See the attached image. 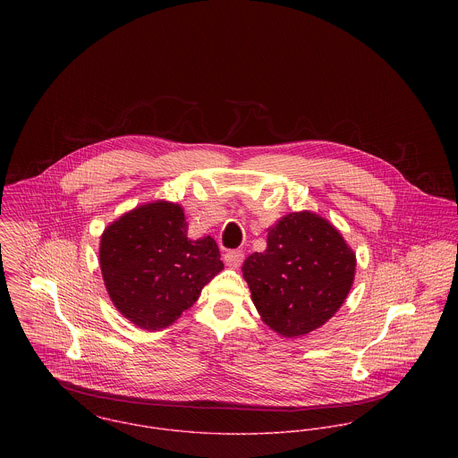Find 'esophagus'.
<instances>
[{
    "label": "esophagus",
    "instance_id": "obj_1",
    "mask_svg": "<svg viewBox=\"0 0 458 458\" xmlns=\"http://www.w3.org/2000/svg\"><path fill=\"white\" fill-rule=\"evenodd\" d=\"M243 259H245L243 250H231V252H227V254L224 256V261H225V264H227L229 267H233V269L240 267Z\"/></svg>",
    "mask_w": 458,
    "mask_h": 458
}]
</instances>
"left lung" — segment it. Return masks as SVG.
<instances>
[{
    "label": "left lung",
    "mask_w": 458,
    "mask_h": 458,
    "mask_svg": "<svg viewBox=\"0 0 458 458\" xmlns=\"http://www.w3.org/2000/svg\"><path fill=\"white\" fill-rule=\"evenodd\" d=\"M266 245L242 267L262 321L289 338L323 327L351 291L356 269L351 247L310 211L280 218L267 229Z\"/></svg>",
    "instance_id": "obj_1"
}]
</instances>
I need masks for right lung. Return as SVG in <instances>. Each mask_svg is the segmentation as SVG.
<instances>
[{
    "instance_id": "1",
    "label": "right lung",
    "mask_w": 458,
    "mask_h": 458,
    "mask_svg": "<svg viewBox=\"0 0 458 458\" xmlns=\"http://www.w3.org/2000/svg\"><path fill=\"white\" fill-rule=\"evenodd\" d=\"M183 208L142 204L113 222L100 240V269L114 307L142 329L173 325L224 269L211 236L187 238Z\"/></svg>"
}]
</instances>
